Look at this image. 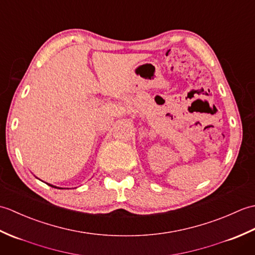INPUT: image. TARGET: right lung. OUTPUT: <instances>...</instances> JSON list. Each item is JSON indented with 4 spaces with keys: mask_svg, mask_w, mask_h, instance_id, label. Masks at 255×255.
I'll use <instances>...</instances> for the list:
<instances>
[{
    "mask_svg": "<svg viewBox=\"0 0 255 255\" xmlns=\"http://www.w3.org/2000/svg\"><path fill=\"white\" fill-rule=\"evenodd\" d=\"M48 184V183H47ZM48 185L49 186H51V187H55V188H61V187H57V186H53V185H51V184H48Z\"/></svg>",
    "mask_w": 255,
    "mask_h": 255,
    "instance_id": "right-lung-1",
    "label": "right lung"
}]
</instances>
